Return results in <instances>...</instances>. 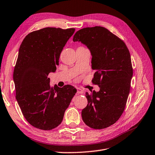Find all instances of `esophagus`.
Segmentation results:
<instances>
[{
	"label": "esophagus",
	"mask_w": 155,
	"mask_h": 155,
	"mask_svg": "<svg viewBox=\"0 0 155 155\" xmlns=\"http://www.w3.org/2000/svg\"><path fill=\"white\" fill-rule=\"evenodd\" d=\"M77 93L78 94H81L83 93V91L80 88H77Z\"/></svg>",
	"instance_id": "1"
}]
</instances>
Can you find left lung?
Returning a JSON list of instances; mask_svg holds the SVG:
<instances>
[{"instance_id": "1", "label": "left lung", "mask_w": 155, "mask_h": 155, "mask_svg": "<svg viewBox=\"0 0 155 155\" xmlns=\"http://www.w3.org/2000/svg\"><path fill=\"white\" fill-rule=\"evenodd\" d=\"M74 42H81L90 50L92 83L100 91L86 92L87 107L82 119L87 125L101 129L116 123L122 114L130 91L133 67L129 51L124 42L102 26L78 31Z\"/></svg>"}]
</instances>
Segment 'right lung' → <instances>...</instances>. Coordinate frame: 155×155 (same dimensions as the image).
Returning <instances> with one entry per match:
<instances>
[{
    "label": "right lung",
    "mask_w": 155,
    "mask_h": 155,
    "mask_svg": "<svg viewBox=\"0 0 155 155\" xmlns=\"http://www.w3.org/2000/svg\"><path fill=\"white\" fill-rule=\"evenodd\" d=\"M74 28H45L28 34L22 41L13 71L16 99L28 123L42 130L61 123L64 112L77 91L71 85H50L63 47Z\"/></svg>",
    "instance_id": "1"
}]
</instances>
